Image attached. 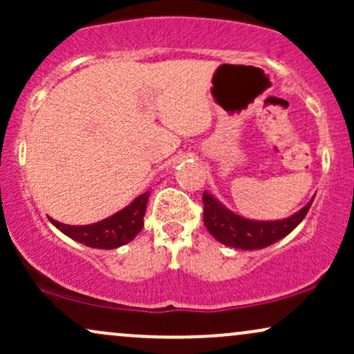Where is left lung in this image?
<instances>
[{
	"label": "left lung",
	"instance_id": "obj_1",
	"mask_svg": "<svg viewBox=\"0 0 354 354\" xmlns=\"http://www.w3.org/2000/svg\"><path fill=\"white\" fill-rule=\"evenodd\" d=\"M313 200L298 213L286 219L254 221V219H246L230 211L213 194L205 191L203 193V206H205L203 221H205L206 230L223 245L236 248V250H261L290 234L306 216Z\"/></svg>",
	"mask_w": 354,
	"mask_h": 354
}]
</instances>
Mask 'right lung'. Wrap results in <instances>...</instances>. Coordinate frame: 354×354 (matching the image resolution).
Wrapping results in <instances>:
<instances>
[{"label":"right lung","instance_id":"obj_1","mask_svg":"<svg viewBox=\"0 0 354 354\" xmlns=\"http://www.w3.org/2000/svg\"><path fill=\"white\" fill-rule=\"evenodd\" d=\"M149 191L140 194L131 205H128L118 213L106 219H101L98 223L86 226H71L63 225V223L55 221L50 218L53 225L58 228L61 233L75 239V241L83 243L89 248H100V250H113L120 248L126 243L133 241L138 233L143 230V218L146 211V203H148Z\"/></svg>","mask_w":354,"mask_h":354}]
</instances>
